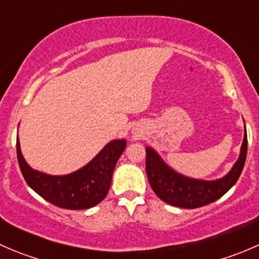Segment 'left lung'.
I'll return each instance as SVG.
<instances>
[{
  "instance_id": "left-lung-1",
  "label": "left lung",
  "mask_w": 259,
  "mask_h": 259,
  "mask_svg": "<svg viewBox=\"0 0 259 259\" xmlns=\"http://www.w3.org/2000/svg\"><path fill=\"white\" fill-rule=\"evenodd\" d=\"M247 134L244 133L241 154L232 170L218 180L187 178L169 168L155 150L146 148L145 169L151 189L163 202L179 208L203 207L226 194L241 176L247 158Z\"/></svg>"
}]
</instances>
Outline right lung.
<instances>
[{"mask_svg":"<svg viewBox=\"0 0 259 259\" xmlns=\"http://www.w3.org/2000/svg\"><path fill=\"white\" fill-rule=\"evenodd\" d=\"M17 159L26 183L45 200L64 209H88L108 194L117 159L126 142L113 140L83 168L67 176H48L33 170L23 159L17 138Z\"/></svg>","mask_w":259,"mask_h":259,"instance_id":"right-lung-1","label":"right lung"}]
</instances>
